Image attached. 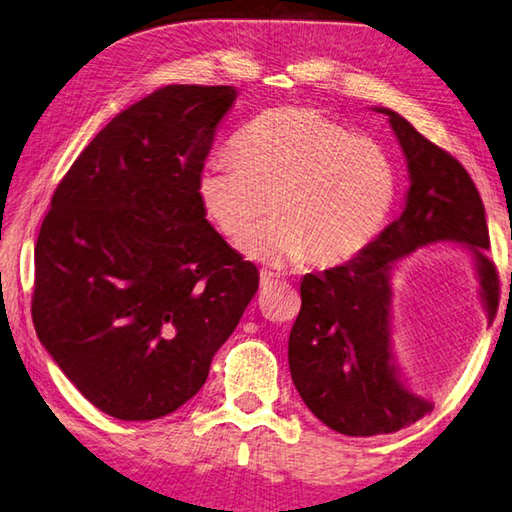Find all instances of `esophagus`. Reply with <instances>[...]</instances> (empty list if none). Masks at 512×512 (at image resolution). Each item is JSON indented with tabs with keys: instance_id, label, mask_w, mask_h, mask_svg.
<instances>
[{
	"instance_id": "obj_1",
	"label": "esophagus",
	"mask_w": 512,
	"mask_h": 512,
	"mask_svg": "<svg viewBox=\"0 0 512 512\" xmlns=\"http://www.w3.org/2000/svg\"><path fill=\"white\" fill-rule=\"evenodd\" d=\"M276 283H281V278H278L274 272H260V287L263 289H267V287H272V285H276Z\"/></svg>"
}]
</instances>
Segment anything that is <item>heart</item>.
I'll return each mask as SVG.
<instances>
[{
  "instance_id": "heart-1",
  "label": "heart",
  "mask_w": 512,
  "mask_h": 512,
  "mask_svg": "<svg viewBox=\"0 0 512 512\" xmlns=\"http://www.w3.org/2000/svg\"><path fill=\"white\" fill-rule=\"evenodd\" d=\"M234 158L209 160L196 194L211 225L240 245L268 213L277 218L245 245L269 265H341L379 236L397 200L388 149L307 106L260 113L240 131Z\"/></svg>"
}]
</instances>
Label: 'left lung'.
I'll use <instances>...</instances> for the list:
<instances>
[{
	"label": "left lung",
	"mask_w": 512,
	"mask_h": 512,
	"mask_svg": "<svg viewBox=\"0 0 512 512\" xmlns=\"http://www.w3.org/2000/svg\"><path fill=\"white\" fill-rule=\"evenodd\" d=\"M385 113L408 162L406 207L379 238L341 267L305 274L301 312L289 332V372L316 419L347 437L388 435L432 410L403 385L390 347V274L397 260L430 243H464L475 260L481 303L493 321L499 276L486 211L461 162L390 109Z\"/></svg>",
	"instance_id": "8db88e82"
}]
</instances>
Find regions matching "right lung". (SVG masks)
Here are the masks:
<instances>
[{"mask_svg":"<svg viewBox=\"0 0 512 512\" xmlns=\"http://www.w3.org/2000/svg\"><path fill=\"white\" fill-rule=\"evenodd\" d=\"M234 86L169 84L115 115L57 185L35 245L33 325L95 408L178 410L258 289L196 182Z\"/></svg>","mask_w":512,"mask_h":512,"instance_id":"add662e5","label":"right lung"}]
</instances>
